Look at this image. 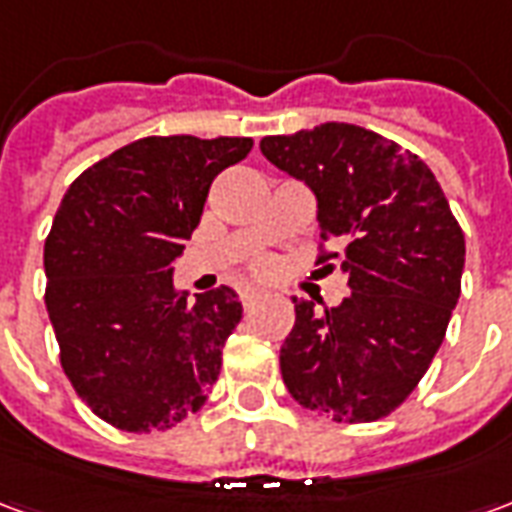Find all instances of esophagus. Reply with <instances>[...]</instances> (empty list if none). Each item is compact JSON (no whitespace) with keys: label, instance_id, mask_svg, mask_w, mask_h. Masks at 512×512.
<instances>
[{"label":"esophagus","instance_id":"34e87169","mask_svg":"<svg viewBox=\"0 0 512 512\" xmlns=\"http://www.w3.org/2000/svg\"><path fill=\"white\" fill-rule=\"evenodd\" d=\"M263 296V290L260 288H241V293H238V301L244 304V307H252L257 299Z\"/></svg>","mask_w":512,"mask_h":512}]
</instances>
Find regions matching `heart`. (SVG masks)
<instances>
[{
    "mask_svg": "<svg viewBox=\"0 0 512 512\" xmlns=\"http://www.w3.org/2000/svg\"><path fill=\"white\" fill-rule=\"evenodd\" d=\"M246 274L249 277H255V279H266L274 274V260L268 255H257L252 257L249 263H246Z\"/></svg>",
    "mask_w": 512,
    "mask_h": 512,
    "instance_id": "heart-1",
    "label": "heart"
}]
</instances>
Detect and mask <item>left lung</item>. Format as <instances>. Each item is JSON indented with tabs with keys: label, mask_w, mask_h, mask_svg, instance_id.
I'll use <instances>...</instances> for the list:
<instances>
[{
	"label": "left lung",
	"mask_w": 512,
	"mask_h": 512,
	"mask_svg": "<svg viewBox=\"0 0 512 512\" xmlns=\"http://www.w3.org/2000/svg\"><path fill=\"white\" fill-rule=\"evenodd\" d=\"M260 150L318 197L315 266L348 274L340 307L293 299L282 381L315 414L376 422L417 389L447 334L466 257L461 224L428 164L376 131L323 123L266 136Z\"/></svg>",
	"instance_id": "8db88e82"
}]
</instances>
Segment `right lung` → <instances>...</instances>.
Wrapping results in <instances>:
<instances>
[{"label":"right lung","instance_id":"right-lung-1","mask_svg":"<svg viewBox=\"0 0 512 512\" xmlns=\"http://www.w3.org/2000/svg\"><path fill=\"white\" fill-rule=\"evenodd\" d=\"M249 150V136H145L84 169L62 197L43 249L46 310L76 395L115 428H175L219 378L238 296L222 285L189 304L172 266L213 178Z\"/></svg>","mask_w":512,"mask_h":512}]
</instances>
